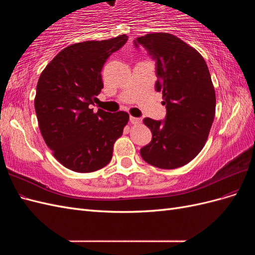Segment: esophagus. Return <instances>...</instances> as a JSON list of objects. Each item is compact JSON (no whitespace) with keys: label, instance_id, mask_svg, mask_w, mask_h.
Segmentation results:
<instances>
[{"label":"esophagus","instance_id":"1","mask_svg":"<svg viewBox=\"0 0 255 255\" xmlns=\"http://www.w3.org/2000/svg\"><path fill=\"white\" fill-rule=\"evenodd\" d=\"M129 121L132 125H139V123H141V118H137V117H133V116H130L129 117Z\"/></svg>","mask_w":255,"mask_h":255}]
</instances>
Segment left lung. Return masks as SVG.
Returning <instances> with one entry per match:
<instances>
[{
	"instance_id": "left-lung-1",
	"label": "left lung",
	"mask_w": 255,
	"mask_h": 255,
	"mask_svg": "<svg viewBox=\"0 0 255 255\" xmlns=\"http://www.w3.org/2000/svg\"><path fill=\"white\" fill-rule=\"evenodd\" d=\"M156 61L155 88L163 92L164 122L144 118L152 141L140 150L146 163L160 169L188 164L203 149L215 118L216 95L204 58L168 33L137 38Z\"/></svg>"
}]
</instances>
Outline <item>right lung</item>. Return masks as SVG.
Returning a JSON list of instances; mask_svg holds the SVG:
<instances>
[{
	"instance_id": "1",
	"label": "right lung",
	"mask_w": 255,
	"mask_h": 255,
	"mask_svg": "<svg viewBox=\"0 0 255 255\" xmlns=\"http://www.w3.org/2000/svg\"><path fill=\"white\" fill-rule=\"evenodd\" d=\"M128 39L125 34L69 45L38 80L35 111L41 135L54 157L72 171L92 172L109 164L114 144L128 125L126 112L89 109L103 88L106 59Z\"/></svg>"
}]
</instances>
